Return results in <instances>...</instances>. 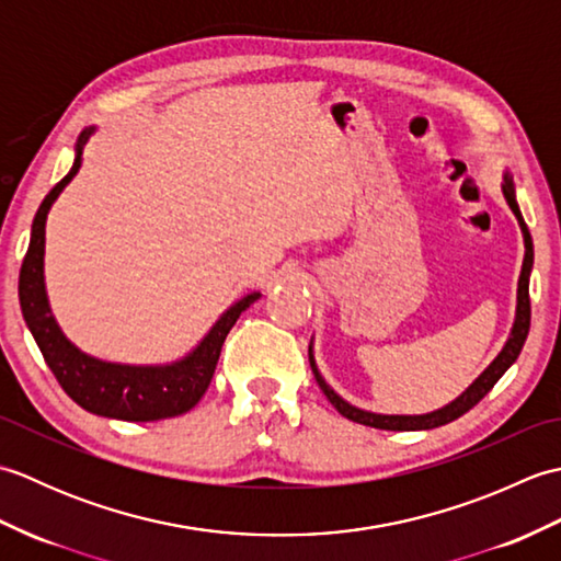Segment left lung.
<instances>
[{"label": "left lung", "instance_id": "1", "mask_svg": "<svg viewBox=\"0 0 561 561\" xmlns=\"http://www.w3.org/2000/svg\"><path fill=\"white\" fill-rule=\"evenodd\" d=\"M504 197L508 202V207L514 209L516 219L520 224V231H523V241H526V257H523V270H520V279H518V308H516V323L514 330H511V337L506 342V347L499 352L496 359L486 366V371L474 380V383L462 392L458 400H453L446 408H440L436 412H428V414H374V412H364V410H356L352 408L350 402H344L335 390H332L323 376L318 374L316 362H313V352L308 347V359H311V368H313V376L318 380L320 390L325 392V398L332 402V408H335L342 416H347V420L356 422V424H366V426H374V428H388V432H420V428H434V426H444L453 420H458L468 410H472L474 404H478L486 392L494 388V383L499 378L506 374V368L518 359V354L523 350V344H526L528 337V330H530V291H528V284H530V267H533V238L526 221H523V214L518 209V202H516V190H514V181H511V175H504Z\"/></svg>", "mask_w": 561, "mask_h": 561}]
</instances>
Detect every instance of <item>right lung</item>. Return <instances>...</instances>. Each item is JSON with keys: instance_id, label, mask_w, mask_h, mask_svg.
<instances>
[{"instance_id": "1", "label": "right lung", "mask_w": 561, "mask_h": 561, "mask_svg": "<svg viewBox=\"0 0 561 561\" xmlns=\"http://www.w3.org/2000/svg\"><path fill=\"white\" fill-rule=\"evenodd\" d=\"M91 129H83L77 141V157L71 171L59 181L50 193L45 195L43 205L35 211L31 226V243L23 257L19 272V301L21 313L33 332L35 342L43 352L45 364L50 366L57 383L62 386L67 396L81 404L83 410L101 416L125 422H157L169 416L185 414L193 410L205 396L211 383L214 368H217L221 344L229 335L250 304L260 299V294H248L241 301L233 304L226 311L217 325L209 330V335L197 344L193 354H187L183 362L171 366H123L105 364L79 352L71 344L62 330L57 328L45 296L43 279V255H45V219L53 202L62 193L65 185L77 175L81 165V153L87 147Z\"/></svg>"}]
</instances>
